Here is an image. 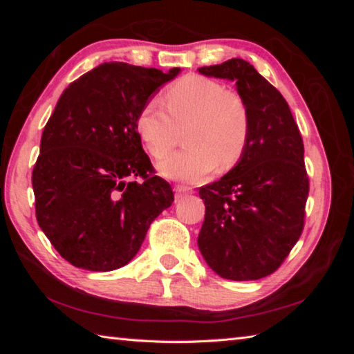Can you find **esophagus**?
<instances>
[{
  "label": "esophagus",
  "instance_id": "34e87169",
  "mask_svg": "<svg viewBox=\"0 0 354 354\" xmlns=\"http://www.w3.org/2000/svg\"><path fill=\"white\" fill-rule=\"evenodd\" d=\"M175 194H176V198H181V196H184V195L192 194V189L185 187V185H176Z\"/></svg>",
  "mask_w": 354,
  "mask_h": 354
}]
</instances>
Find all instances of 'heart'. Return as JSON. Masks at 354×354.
Segmentation results:
<instances>
[{"label": "heart", "mask_w": 354, "mask_h": 354, "mask_svg": "<svg viewBox=\"0 0 354 354\" xmlns=\"http://www.w3.org/2000/svg\"><path fill=\"white\" fill-rule=\"evenodd\" d=\"M167 107L149 100L137 115V133L154 158L174 146L179 129L188 127L189 148L160 160L158 171L175 181L195 183L241 160L250 137V111L241 95L225 91L220 82L203 76H185L165 95Z\"/></svg>", "instance_id": "1"}]
</instances>
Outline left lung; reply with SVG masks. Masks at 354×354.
Segmentation results:
<instances>
[{
  "mask_svg": "<svg viewBox=\"0 0 354 354\" xmlns=\"http://www.w3.org/2000/svg\"><path fill=\"white\" fill-rule=\"evenodd\" d=\"M234 81L250 111L245 153L218 181L200 189L206 212L201 256L221 278L253 281L273 273L301 236L309 179L289 104L243 59L198 68Z\"/></svg>",
  "mask_w": 354,
  "mask_h": 354,
  "instance_id": "8db88e82",
  "label": "left lung"
}]
</instances>
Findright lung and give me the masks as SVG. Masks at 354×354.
Wrapping results in <instances>:
<instances>
[{"label":"right lung","mask_w":354,"mask_h":354,"mask_svg":"<svg viewBox=\"0 0 354 354\" xmlns=\"http://www.w3.org/2000/svg\"><path fill=\"white\" fill-rule=\"evenodd\" d=\"M179 73L104 62L59 98L41 134L32 189L39 226L71 266L91 272L127 266L153 220L171 206L175 195L151 176L136 122Z\"/></svg>","instance_id":"1"}]
</instances>
